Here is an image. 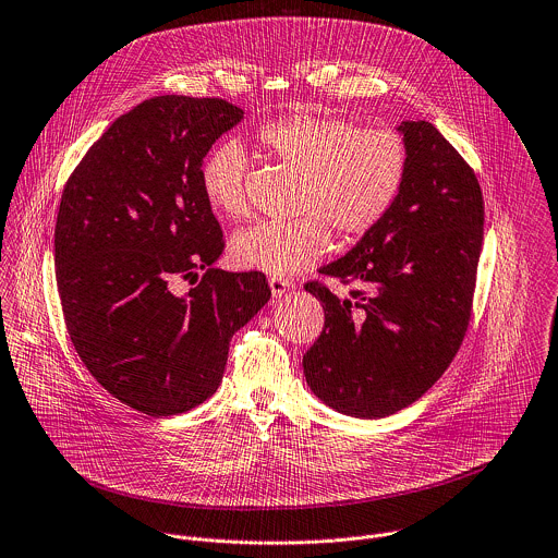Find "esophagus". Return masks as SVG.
<instances>
[{"label": "esophagus", "mask_w": 558, "mask_h": 558, "mask_svg": "<svg viewBox=\"0 0 558 558\" xmlns=\"http://www.w3.org/2000/svg\"><path fill=\"white\" fill-rule=\"evenodd\" d=\"M269 289H271L274 298H282L287 291L293 289V282H291V280H284V278H278V276H271V278H269Z\"/></svg>", "instance_id": "1"}]
</instances>
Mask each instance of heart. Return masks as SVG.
<instances>
[{
  "mask_svg": "<svg viewBox=\"0 0 558 558\" xmlns=\"http://www.w3.org/2000/svg\"><path fill=\"white\" fill-rule=\"evenodd\" d=\"M258 141L276 162L304 175L302 219L263 221L236 232L230 258L243 269L280 278L308 269L328 250L326 222L341 236L365 234L385 219L404 184L407 145L387 128L293 112L263 123ZM247 173V154L236 141L213 147L199 167L210 208L232 221L250 217Z\"/></svg>",
  "mask_w": 558,
  "mask_h": 558,
  "instance_id": "heart-1",
  "label": "heart"
}]
</instances>
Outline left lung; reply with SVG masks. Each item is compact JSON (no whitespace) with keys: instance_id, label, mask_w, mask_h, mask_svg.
I'll use <instances>...</instances> for the list:
<instances>
[{"instance_id":"8db88e82","label":"left lung","mask_w":558,"mask_h":558,"mask_svg":"<svg viewBox=\"0 0 558 558\" xmlns=\"http://www.w3.org/2000/svg\"><path fill=\"white\" fill-rule=\"evenodd\" d=\"M402 191L385 219L319 274L354 284L337 298L306 282L326 313L304 354L330 409L378 420L420 400L457 356L472 317L485 206L474 169L428 121H402Z\"/></svg>"}]
</instances>
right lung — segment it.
<instances>
[{
	"label": "right lung",
	"mask_w": 558,
	"mask_h": 558,
	"mask_svg": "<svg viewBox=\"0 0 558 558\" xmlns=\"http://www.w3.org/2000/svg\"><path fill=\"white\" fill-rule=\"evenodd\" d=\"M241 119L219 97L145 99L90 145L62 191L53 263L66 332L90 376L151 417L208 400L232 335L271 298L265 274L213 267L223 234L199 167ZM191 277L193 290L172 291Z\"/></svg>",
	"instance_id": "right-lung-1"
}]
</instances>
